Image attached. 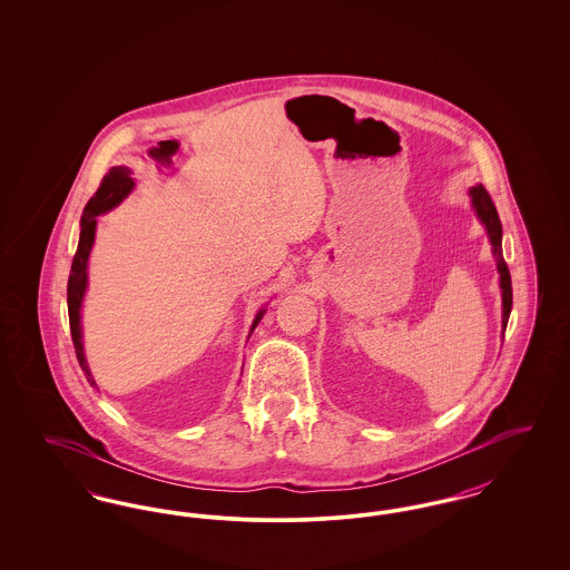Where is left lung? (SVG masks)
I'll list each match as a JSON object with an SVG mask.
<instances>
[{"label": "left lung", "instance_id": "obj_1", "mask_svg": "<svg viewBox=\"0 0 570 570\" xmlns=\"http://www.w3.org/2000/svg\"><path fill=\"white\" fill-rule=\"evenodd\" d=\"M470 196V203H472V209L479 217V222L485 226V233H488L489 244H491V254L495 258V267L500 273V293H502V337H504V331H507V323H509V316H511V307H513V286H511V273L509 267L504 263V256H502V224H500V217L495 212V205L491 200L488 190L476 184L468 190Z\"/></svg>", "mask_w": 570, "mask_h": 570}]
</instances>
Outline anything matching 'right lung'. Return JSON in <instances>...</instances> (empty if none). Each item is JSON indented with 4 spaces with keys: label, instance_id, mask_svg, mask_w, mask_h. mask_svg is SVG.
Segmentation results:
<instances>
[{
    "label": "right lung",
    "instance_id": "add662e5",
    "mask_svg": "<svg viewBox=\"0 0 570 570\" xmlns=\"http://www.w3.org/2000/svg\"><path fill=\"white\" fill-rule=\"evenodd\" d=\"M135 179H132V170L128 166H112L109 173L105 175L102 184L98 191L89 198V203L85 205L81 216V235H79V247L72 261V269H70V277H68V316H70V333H72V342H75V351H77V358L81 365L87 382L91 386L98 389L96 380L89 372L87 358H85V351H82V326H81V307L82 298H85V291H87V265H89V254L94 247V239H96V226L98 219L96 217L107 214L110 209H115L124 198H128V194L135 190ZM267 307H261L256 312V318L249 326V335L261 323V318L265 316Z\"/></svg>",
    "mask_w": 570,
    "mask_h": 570
}]
</instances>
